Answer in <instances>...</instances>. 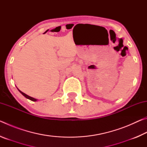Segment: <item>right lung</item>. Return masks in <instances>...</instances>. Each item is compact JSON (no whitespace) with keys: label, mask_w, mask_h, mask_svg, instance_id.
Instances as JSON below:
<instances>
[{"label":"right lung","mask_w":147,"mask_h":147,"mask_svg":"<svg viewBox=\"0 0 147 147\" xmlns=\"http://www.w3.org/2000/svg\"><path fill=\"white\" fill-rule=\"evenodd\" d=\"M18 90L19 91V92L20 93H21L22 94H23V95L24 96H25V97L26 98H28V99H29V100H32V101H34V102H36V101H37L38 100V99H36V98H33V97H31V96H28V95H27L26 94H25V93H24L23 92H22V91H21L19 90V89H18Z\"/></svg>","instance_id":"right-lung-1"}]
</instances>
